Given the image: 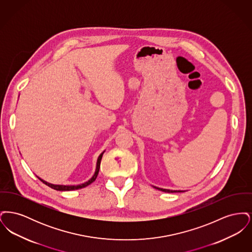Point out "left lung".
<instances>
[{
	"mask_svg": "<svg viewBox=\"0 0 252 252\" xmlns=\"http://www.w3.org/2000/svg\"><path fill=\"white\" fill-rule=\"evenodd\" d=\"M156 189L158 190H159V191H162V192H180L181 191H172V190H167V189H161V188H158V187H155Z\"/></svg>",
	"mask_w": 252,
	"mask_h": 252,
	"instance_id": "left-lung-1",
	"label": "left lung"
}]
</instances>
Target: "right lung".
<instances>
[{"instance_id":"1","label":"right lung","mask_w":252,"mask_h":252,"mask_svg":"<svg viewBox=\"0 0 252 252\" xmlns=\"http://www.w3.org/2000/svg\"><path fill=\"white\" fill-rule=\"evenodd\" d=\"M103 154H104V152H103L100 156L98 157L97 164H96V171L95 173H94V177H93L91 180H89V181H87V182L83 183V184H80V185H70V186H66V185H55V184L48 183V182H46V181H44V180H41V179H39V178H38V179H39L40 181H42L44 184H46L47 186L51 187V188H52V189H54V190H57V191H72V190H78V189L84 188L86 186L90 185L91 183H93V182L96 180V178H97V176H98V173H99L100 163H101V159H102V156H103Z\"/></svg>"}]
</instances>
